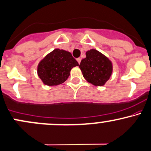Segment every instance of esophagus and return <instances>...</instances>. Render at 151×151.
Instances as JSON below:
<instances>
[{
  "label": "esophagus",
  "instance_id": "34e87169",
  "mask_svg": "<svg viewBox=\"0 0 151 151\" xmlns=\"http://www.w3.org/2000/svg\"><path fill=\"white\" fill-rule=\"evenodd\" d=\"M81 60H82V59H81V58H77V62H78L79 64H80V62H81Z\"/></svg>",
  "mask_w": 151,
  "mask_h": 151
}]
</instances>
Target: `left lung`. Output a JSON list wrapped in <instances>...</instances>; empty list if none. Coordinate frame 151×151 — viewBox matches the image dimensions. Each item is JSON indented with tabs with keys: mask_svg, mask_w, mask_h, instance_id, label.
Listing matches in <instances>:
<instances>
[{
	"mask_svg": "<svg viewBox=\"0 0 151 151\" xmlns=\"http://www.w3.org/2000/svg\"><path fill=\"white\" fill-rule=\"evenodd\" d=\"M79 68L84 79L94 86H103L112 73V62L96 49L86 52V58L81 61Z\"/></svg>",
	"mask_w": 151,
	"mask_h": 151,
	"instance_id": "1",
	"label": "left lung"
}]
</instances>
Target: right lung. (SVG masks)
Instances as JSON below:
<instances>
[{
	"mask_svg": "<svg viewBox=\"0 0 151 151\" xmlns=\"http://www.w3.org/2000/svg\"><path fill=\"white\" fill-rule=\"evenodd\" d=\"M77 66L78 62L70 52L55 49L39 63L37 74L46 85H59L67 80L71 69Z\"/></svg>",
	"mask_w": 151,
	"mask_h": 151,
	"instance_id": "right-lung-1",
	"label": "right lung"
}]
</instances>
